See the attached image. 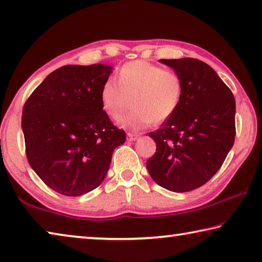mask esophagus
Segmentation results:
<instances>
[{"label":"esophagus","mask_w":262,"mask_h":262,"mask_svg":"<svg viewBox=\"0 0 262 262\" xmlns=\"http://www.w3.org/2000/svg\"><path fill=\"white\" fill-rule=\"evenodd\" d=\"M139 135L137 134H133V133H128L127 134V141H135Z\"/></svg>","instance_id":"esophagus-1"}]
</instances>
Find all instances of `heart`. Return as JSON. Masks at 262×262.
Segmentation results:
<instances>
[{"instance_id": "heart-1", "label": "heart", "mask_w": 262, "mask_h": 262, "mask_svg": "<svg viewBox=\"0 0 262 262\" xmlns=\"http://www.w3.org/2000/svg\"><path fill=\"white\" fill-rule=\"evenodd\" d=\"M184 83L173 69L147 61H132L118 72V82L106 79L100 90L103 108L111 118L119 119L132 100L133 108L121 120L123 126L141 129L150 123L163 122L179 107Z\"/></svg>"}]
</instances>
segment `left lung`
Here are the masks:
<instances>
[{
	"label": "left lung",
	"mask_w": 262,
	"mask_h": 262,
	"mask_svg": "<svg viewBox=\"0 0 262 262\" xmlns=\"http://www.w3.org/2000/svg\"><path fill=\"white\" fill-rule=\"evenodd\" d=\"M184 83L179 107L149 136L156 152L147 161L151 178L172 192L201 187L220 170L236 136V101L230 89L203 61L162 59Z\"/></svg>",
	"instance_id": "obj_1"
}]
</instances>
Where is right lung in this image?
Returning <instances> with one entry per match:
<instances>
[{"mask_svg": "<svg viewBox=\"0 0 262 262\" xmlns=\"http://www.w3.org/2000/svg\"><path fill=\"white\" fill-rule=\"evenodd\" d=\"M112 67L68 64L25 101L21 115L29 164L48 187L79 196L98 187L126 133L103 110L100 90Z\"/></svg>", "mask_w": 262, "mask_h": 262, "instance_id": "obj_1", "label": "right lung"}]
</instances>
